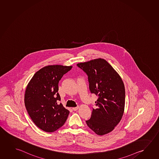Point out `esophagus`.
Returning a JSON list of instances; mask_svg holds the SVG:
<instances>
[{"instance_id":"esophagus-1","label":"esophagus","mask_w":159,"mask_h":159,"mask_svg":"<svg viewBox=\"0 0 159 159\" xmlns=\"http://www.w3.org/2000/svg\"><path fill=\"white\" fill-rule=\"evenodd\" d=\"M78 108L79 106H77V107H75L73 108V111H75L76 110H78Z\"/></svg>"}]
</instances>
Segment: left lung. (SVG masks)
<instances>
[{
    "label": "left lung",
    "instance_id": "8db88e82",
    "mask_svg": "<svg viewBox=\"0 0 159 159\" xmlns=\"http://www.w3.org/2000/svg\"><path fill=\"white\" fill-rule=\"evenodd\" d=\"M88 76L89 89L98 97L96 109L86 120L91 129L99 135L112 131L122 117L125 106V88L122 80L103 59L77 64Z\"/></svg>",
    "mask_w": 159,
    "mask_h": 159
}]
</instances>
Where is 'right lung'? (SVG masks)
Returning <instances> with one entry per match:
<instances>
[{
	"label": "right lung",
	"instance_id": "1",
	"mask_svg": "<svg viewBox=\"0 0 159 159\" xmlns=\"http://www.w3.org/2000/svg\"><path fill=\"white\" fill-rule=\"evenodd\" d=\"M73 66H48L37 71L28 84L25 105L32 121L41 129L53 132L66 122L69 111L58 103V83Z\"/></svg>",
	"mask_w": 159,
	"mask_h": 159
}]
</instances>
